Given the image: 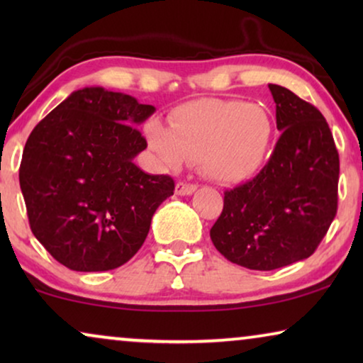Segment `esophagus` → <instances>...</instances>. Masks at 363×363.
<instances>
[{
  "instance_id": "obj_1",
  "label": "esophagus",
  "mask_w": 363,
  "mask_h": 363,
  "mask_svg": "<svg viewBox=\"0 0 363 363\" xmlns=\"http://www.w3.org/2000/svg\"><path fill=\"white\" fill-rule=\"evenodd\" d=\"M198 188V185H193V183H185V182H178L177 186H175V193L180 196H185V195H191L193 191H195Z\"/></svg>"
}]
</instances>
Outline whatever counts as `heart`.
<instances>
[{"mask_svg":"<svg viewBox=\"0 0 363 363\" xmlns=\"http://www.w3.org/2000/svg\"><path fill=\"white\" fill-rule=\"evenodd\" d=\"M148 147L167 170L200 158L203 173L220 183L247 180L271 148L274 123L257 104L238 99H200L173 108L170 127L150 118L143 127Z\"/></svg>","mask_w":363,"mask_h":363,"instance_id":"obj_1","label":"heart"}]
</instances>
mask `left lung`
I'll use <instances>...</instances> for the list:
<instances>
[{
	"mask_svg": "<svg viewBox=\"0 0 363 363\" xmlns=\"http://www.w3.org/2000/svg\"><path fill=\"white\" fill-rule=\"evenodd\" d=\"M281 130L264 168L225 191L220 218L210 230L228 261L272 271L309 257L337 213L339 152L329 123L312 104L269 84Z\"/></svg>",
	"mask_w": 363,
	"mask_h": 363,
	"instance_id": "left-lung-1",
	"label": "left lung"
}]
</instances>
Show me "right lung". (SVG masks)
<instances>
[{"instance_id":"add662e5","label":"right lung","mask_w":363,"mask_h":363,"mask_svg":"<svg viewBox=\"0 0 363 363\" xmlns=\"http://www.w3.org/2000/svg\"><path fill=\"white\" fill-rule=\"evenodd\" d=\"M155 107L104 87L72 92L33 128L19 185L29 226L54 259L81 272L111 271L140 250L153 213L173 195L168 175L135 163L137 130Z\"/></svg>"}]
</instances>
